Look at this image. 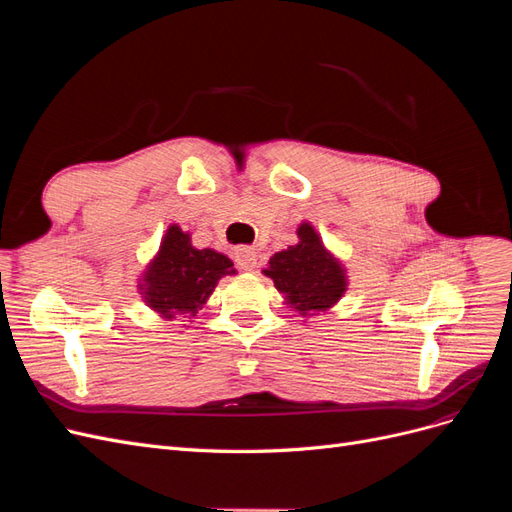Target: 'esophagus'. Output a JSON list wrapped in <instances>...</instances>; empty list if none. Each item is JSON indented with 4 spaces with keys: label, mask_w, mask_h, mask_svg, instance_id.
Instances as JSON below:
<instances>
[{
    "label": "esophagus",
    "mask_w": 512,
    "mask_h": 512,
    "mask_svg": "<svg viewBox=\"0 0 512 512\" xmlns=\"http://www.w3.org/2000/svg\"><path fill=\"white\" fill-rule=\"evenodd\" d=\"M235 260H237L239 269H243V271H254V269H256L258 256H256V252L252 250V247H239V250L235 252Z\"/></svg>",
    "instance_id": "obj_1"
}]
</instances>
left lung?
Returning a JSON list of instances; mask_svg holds the SVG:
<instances>
[{
    "label": "left lung",
    "mask_w": 512,
    "mask_h": 512,
    "mask_svg": "<svg viewBox=\"0 0 512 512\" xmlns=\"http://www.w3.org/2000/svg\"><path fill=\"white\" fill-rule=\"evenodd\" d=\"M299 241L288 250L269 258V267L262 269L273 280V286L284 297V303L303 318L329 312L348 290L346 267L309 222L297 228Z\"/></svg>",
    "instance_id": "1"
}]
</instances>
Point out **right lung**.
<instances>
[{"instance_id":"obj_1","label":"right lung","mask_w":512,"mask_h":512,"mask_svg":"<svg viewBox=\"0 0 512 512\" xmlns=\"http://www.w3.org/2000/svg\"><path fill=\"white\" fill-rule=\"evenodd\" d=\"M224 275H237L232 260L211 247L198 250L192 235L170 224L143 273L138 275V294L153 314L164 320L194 318L209 301Z\"/></svg>"}]
</instances>
